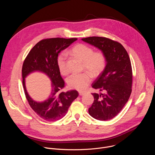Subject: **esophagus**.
<instances>
[{"label":"esophagus","mask_w":155,"mask_h":155,"mask_svg":"<svg viewBox=\"0 0 155 155\" xmlns=\"http://www.w3.org/2000/svg\"><path fill=\"white\" fill-rule=\"evenodd\" d=\"M84 93H85V92H84V91H79V94H80V96L84 95Z\"/></svg>","instance_id":"esophagus-1"}]
</instances>
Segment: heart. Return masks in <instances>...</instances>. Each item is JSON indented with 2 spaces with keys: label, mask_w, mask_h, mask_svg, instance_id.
Returning a JSON list of instances; mask_svg holds the SVG:
<instances>
[{
  "label": "heart",
  "mask_w": 155,
  "mask_h": 155,
  "mask_svg": "<svg viewBox=\"0 0 155 155\" xmlns=\"http://www.w3.org/2000/svg\"><path fill=\"white\" fill-rule=\"evenodd\" d=\"M69 54L83 61V69L87 70L94 77L100 75L105 68L107 59L105 54L101 51H94L92 47L85 44H77L70 50ZM57 64L61 74L67 75L69 73L67 56L64 53H60L58 56ZM90 74L83 72L72 74L67 80L69 86L78 91L84 90L91 81Z\"/></svg>",
  "instance_id": "b5f03b06"
}]
</instances>
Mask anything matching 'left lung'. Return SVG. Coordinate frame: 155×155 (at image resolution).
<instances>
[{
    "instance_id": "8db88e82",
    "label": "left lung",
    "mask_w": 155,
    "mask_h": 155,
    "mask_svg": "<svg viewBox=\"0 0 155 155\" xmlns=\"http://www.w3.org/2000/svg\"><path fill=\"white\" fill-rule=\"evenodd\" d=\"M99 48L105 55L107 64L92 87L103 93H93L94 100L89 114L100 121L115 117L128 101L132 92V70L128 53L121 44L103 37L81 38Z\"/></svg>"
}]
</instances>
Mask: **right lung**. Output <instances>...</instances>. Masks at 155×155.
Instances as JSON below:
<instances>
[{"instance_id":"obj_1","label":"right lung","mask_w":155,"mask_h":155,"mask_svg":"<svg viewBox=\"0 0 155 155\" xmlns=\"http://www.w3.org/2000/svg\"><path fill=\"white\" fill-rule=\"evenodd\" d=\"M77 40V38L60 37L43 39L31 49L24 61L22 77L26 98L32 109L43 120L56 121L61 119L67 114L71 104L78 96L76 90L66 93L62 91L65 82L61 76L57 64L58 54ZM34 71L44 72L52 80V93L45 102L34 101L27 93L24 78Z\"/></svg>"}]
</instances>
